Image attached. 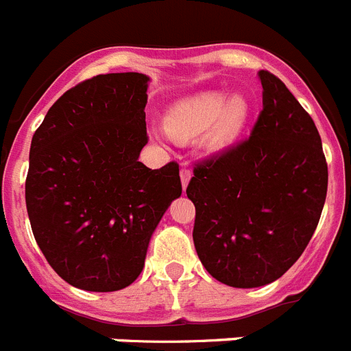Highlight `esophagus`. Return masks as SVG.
I'll list each match as a JSON object with an SVG mask.
<instances>
[{"label":"esophagus","mask_w":351,"mask_h":351,"mask_svg":"<svg viewBox=\"0 0 351 351\" xmlns=\"http://www.w3.org/2000/svg\"><path fill=\"white\" fill-rule=\"evenodd\" d=\"M179 176H181L182 190H186L188 182H190V179H191V170H190V169H186V167H182V169L179 170Z\"/></svg>","instance_id":"obj_1"}]
</instances>
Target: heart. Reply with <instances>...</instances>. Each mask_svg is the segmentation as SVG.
Segmentation results:
<instances>
[{
  "label": "heart",
  "instance_id": "obj_1",
  "mask_svg": "<svg viewBox=\"0 0 351 351\" xmlns=\"http://www.w3.org/2000/svg\"><path fill=\"white\" fill-rule=\"evenodd\" d=\"M250 119V104L243 95L227 97L221 92H202L172 104L165 128L173 140H190L202 131L209 151H226L243 134Z\"/></svg>",
  "mask_w": 351,
  "mask_h": 351
}]
</instances>
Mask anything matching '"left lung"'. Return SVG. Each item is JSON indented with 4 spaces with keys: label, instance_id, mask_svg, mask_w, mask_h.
<instances>
[{
    "label": "left lung",
    "instance_id": "obj_1",
    "mask_svg": "<svg viewBox=\"0 0 351 351\" xmlns=\"http://www.w3.org/2000/svg\"><path fill=\"white\" fill-rule=\"evenodd\" d=\"M263 110L248 140L197 165L193 243L213 277L261 287L282 277L313 238L328 184L311 115L277 76L257 73Z\"/></svg>",
    "mask_w": 351,
    "mask_h": 351
}]
</instances>
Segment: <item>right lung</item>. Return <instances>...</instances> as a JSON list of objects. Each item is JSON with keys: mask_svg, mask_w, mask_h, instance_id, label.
<instances>
[{"mask_svg": "<svg viewBox=\"0 0 351 351\" xmlns=\"http://www.w3.org/2000/svg\"><path fill=\"white\" fill-rule=\"evenodd\" d=\"M151 77L113 73L80 83L49 108L29 147L26 209L60 277L85 291L130 286L165 211L181 197L179 165L138 161Z\"/></svg>", "mask_w": 351, "mask_h": 351, "instance_id": "1", "label": "right lung"}]
</instances>
